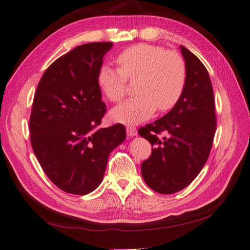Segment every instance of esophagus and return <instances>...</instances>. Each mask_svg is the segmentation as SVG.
<instances>
[{
    "mask_svg": "<svg viewBox=\"0 0 250 250\" xmlns=\"http://www.w3.org/2000/svg\"><path fill=\"white\" fill-rule=\"evenodd\" d=\"M136 133H138V130H136L135 126L133 125L126 126V134H128V136H134L136 135Z\"/></svg>",
    "mask_w": 250,
    "mask_h": 250,
    "instance_id": "obj_1",
    "label": "esophagus"
}]
</instances>
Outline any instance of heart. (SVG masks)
Listing matches in <instances>:
<instances>
[{
  "label": "heart",
  "instance_id": "heart-1",
  "mask_svg": "<svg viewBox=\"0 0 250 250\" xmlns=\"http://www.w3.org/2000/svg\"><path fill=\"white\" fill-rule=\"evenodd\" d=\"M119 68L103 66L97 83L106 99L119 103L128 92L129 80L139 79V96L111 110V118L121 124H138L158 110L169 111L178 104L187 85L188 70L183 57L154 44L140 43L125 48L117 57Z\"/></svg>",
  "mask_w": 250,
  "mask_h": 250
}]
</instances>
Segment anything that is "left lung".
<instances>
[{
  "label": "left lung",
  "mask_w": 250,
  "mask_h": 250,
  "mask_svg": "<svg viewBox=\"0 0 250 250\" xmlns=\"http://www.w3.org/2000/svg\"><path fill=\"white\" fill-rule=\"evenodd\" d=\"M188 79L179 103L163 118L139 129L151 144L141 166L145 183L160 194H173L197 177L209 157L217 126L212 84L204 63L181 46ZM164 133L163 139L159 135Z\"/></svg>",
  "instance_id": "left-lung-1"
}]
</instances>
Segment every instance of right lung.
Listing matches in <instances>:
<instances>
[{"mask_svg":"<svg viewBox=\"0 0 250 250\" xmlns=\"http://www.w3.org/2000/svg\"><path fill=\"white\" fill-rule=\"evenodd\" d=\"M111 42L77 46L44 71L34 93L29 130L44 172L66 193L93 192L104 177L110 151L125 139L117 124L99 128L106 114L97 76Z\"/></svg>","mask_w":250,"mask_h":250,"instance_id":"1","label":"right lung"}]
</instances>
